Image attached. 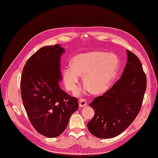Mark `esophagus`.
Instances as JSON below:
<instances>
[{
    "label": "esophagus",
    "mask_w": 158,
    "mask_h": 158,
    "mask_svg": "<svg viewBox=\"0 0 158 158\" xmlns=\"http://www.w3.org/2000/svg\"><path fill=\"white\" fill-rule=\"evenodd\" d=\"M79 103L80 107H84L87 106V102L84 99H80L79 101Z\"/></svg>",
    "instance_id": "esophagus-1"
}]
</instances>
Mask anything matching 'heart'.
Segmentation results:
<instances>
[{"mask_svg": "<svg viewBox=\"0 0 158 158\" xmlns=\"http://www.w3.org/2000/svg\"><path fill=\"white\" fill-rule=\"evenodd\" d=\"M70 68L63 71V79L66 89L73 92L77 89L79 76H82L84 86L76 95L92 91L94 94L106 92L115 79L120 59L113 52L92 51L75 56L70 61Z\"/></svg>", "mask_w": 158, "mask_h": 158, "instance_id": "1", "label": "heart"}]
</instances>
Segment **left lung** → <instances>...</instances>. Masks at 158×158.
Instances as JSON below:
<instances>
[{"label":"left lung","mask_w":158,"mask_h":158,"mask_svg":"<svg viewBox=\"0 0 158 158\" xmlns=\"http://www.w3.org/2000/svg\"><path fill=\"white\" fill-rule=\"evenodd\" d=\"M126 52L127 63L121 77L90 104L95 115L87 127L98 138L120 134L133 122L142 106L147 88L146 75L139 59L127 49Z\"/></svg>","instance_id":"8db88e82"}]
</instances>
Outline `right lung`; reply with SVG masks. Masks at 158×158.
<instances>
[{"mask_svg":"<svg viewBox=\"0 0 158 158\" xmlns=\"http://www.w3.org/2000/svg\"><path fill=\"white\" fill-rule=\"evenodd\" d=\"M64 49L59 44L44 46L28 59L22 73L21 94L31 123L40 134L56 137L65 130L78 100L60 89V59Z\"/></svg>","mask_w":158,"mask_h":158,"instance_id":"add662e5","label":"right lung"}]
</instances>
